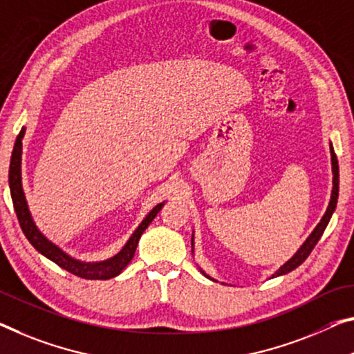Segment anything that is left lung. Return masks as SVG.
<instances>
[{"mask_svg":"<svg viewBox=\"0 0 354 354\" xmlns=\"http://www.w3.org/2000/svg\"><path fill=\"white\" fill-rule=\"evenodd\" d=\"M330 161H333V174H334V177H333V193H330V201H329L328 209H326V214L323 215V218H322V221L318 223L317 227H315V230L312 231V234H310V236L307 237V241L304 242L302 245H301V248L297 250L295 257H292L291 259H288L286 263L281 266V268L277 270L274 275H272V279H274V277L285 275V274H288V272H291V270H295L296 268H299V266H301L304 261L308 258V254L312 253V250L315 248V245H317L319 239H322L323 232L326 230V226H328L330 216H333L334 210H335L337 198H339V162H337V156L334 153L333 145H330ZM192 245H193V237H192ZM201 272H203V274L205 275L204 270H201ZM205 277H207V279H210L209 275H205ZM210 280H214V279H210Z\"/></svg>","mask_w":354,"mask_h":354,"instance_id":"1","label":"left lung"}]
</instances>
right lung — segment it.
<instances>
[{
    "instance_id": "1",
    "label": "right lung",
    "mask_w": 354,
    "mask_h": 354,
    "mask_svg": "<svg viewBox=\"0 0 354 354\" xmlns=\"http://www.w3.org/2000/svg\"><path fill=\"white\" fill-rule=\"evenodd\" d=\"M24 136H25V128H21L17 139H15L12 156H10L9 188H10V196H12L15 214H17L20 227L26 236V239H28L31 245L35 247L41 254H44L46 258L53 261V263L58 264L59 268L71 272V274L80 277V279L109 280V279H113V277H117L129 264V261L133 259L140 236H142V232L147 230V226L153 221L156 214L161 210L165 203L155 205L153 210L145 216L142 223L138 226V230L133 232V236L129 237V241L124 243V247L115 254V257L109 258L106 261H100V263H84V261L74 259L73 257H69V254L64 253L62 248H58L55 243L48 241L44 234L37 230V226L31 218L28 204H26V199H25L24 187H21V139H24Z\"/></svg>"
}]
</instances>
